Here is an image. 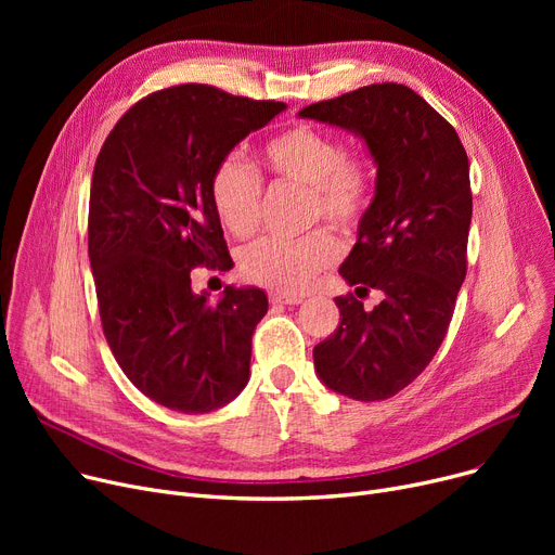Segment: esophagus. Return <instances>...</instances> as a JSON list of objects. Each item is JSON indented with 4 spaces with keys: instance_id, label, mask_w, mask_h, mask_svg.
<instances>
[{
    "instance_id": "34e87169",
    "label": "esophagus",
    "mask_w": 555,
    "mask_h": 555,
    "mask_svg": "<svg viewBox=\"0 0 555 555\" xmlns=\"http://www.w3.org/2000/svg\"><path fill=\"white\" fill-rule=\"evenodd\" d=\"M301 295H289V293H270V304L272 306H295L301 304Z\"/></svg>"
}]
</instances>
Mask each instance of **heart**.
Here are the masks:
<instances>
[{
	"label": "heart",
	"mask_w": 555,
	"mask_h": 555,
	"mask_svg": "<svg viewBox=\"0 0 555 555\" xmlns=\"http://www.w3.org/2000/svg\"><path fill=\"white\" fill-rule=\"evenodd\" d=\"M262 159L279 182L310 191V218L341 229L360 224L373 199V164L362 151H346L341 141L310 124H295L270 137ZM211 204L233 236H249L260 218L262 184L258 172L236 155L222 157L209 182ZM339 258L328 231L317 229L299 241L260 238L238 256L241 274L266 287L299 293Z\"/></svg>",
	"instance_id": "obj_1"
}]
</instances>
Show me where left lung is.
<instances>
[{"instance_id": "8db88e82", "label": "left lung", "mask_w": 555, "mask_h": 555, "mask_svg": "<svg viewBox=\"0 0 555 555\" xmlns=\"http://www.w3.org/2000/svg\"><path fill=\"white\" fill-rule=\"evenodd\" d=\"M351 130L377 166L375 195L339 274V326L314 346L324 385L353 400H387L412 385L439 351L468 272L470 166L456 130L423 96L375 82L299 112ZM380 288L364 311L357 299Z\"/></svg>"}]
</instances>
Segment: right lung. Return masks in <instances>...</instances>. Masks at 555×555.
Returning <instances> with one entry per match:
<instances>
[{"label": "right lung", "instance_id": "1", "mask_svg": "<svg viewBox=\"0 0 555 555\" xmlns=\"http://www.w3.org/2000/svg\"><path fill=\"white\" fill-rule=\"evenodd\" d=\"M285 103L175 85L134 103L96 157L87 247L105 339L128 380L157 404L204 414L249 380L258 287L195 295L197 266L233 262L211 204L216 164Z\"/></svg>", "mask_w": 555, "mask_h": 555}]
</instances>
